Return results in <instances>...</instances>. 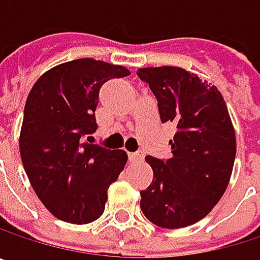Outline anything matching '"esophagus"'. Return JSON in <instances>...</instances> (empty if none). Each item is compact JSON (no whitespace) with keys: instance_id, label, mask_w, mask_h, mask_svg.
Wrapping results in <instances>:
<instances>
[{"instance_id":"esophagus-1","label":"esophagus","mask_w":260,"mask_h":260,"mask_svg":"<svg viewBox=\"0 0 260 260\" xmlns=\"http://www.w3.org/2000/svg\"><path fill=\"white\" fill-rule=\"evenodd\" d=\"M128 158H129V161H132V162L141 161V159H143V153H141V152H129V153H128Z\"/></svg>"}]
</instances>
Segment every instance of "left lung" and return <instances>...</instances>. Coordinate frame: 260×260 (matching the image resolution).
I'll list each match as a JSON object with an SVG mask.
<instances>
[{"instance_id":"1","label":"left lung","mask_w":260,"mask_h":260,"mask_svg":"<svg viewBox=\"0 0 260 260\" xmlns=\"http://www.w3.org/2000/svg\"><path fill=\"white\" fill-rule=\"evenodd\" d=\"M158 101L161 122H175L170 159L146 156L152 183L140 191L141 211L164 229H179L206 217L224 194L236 155L235 131L217 87L181 68L137 72Z\"/></svg>"}]
</instances>
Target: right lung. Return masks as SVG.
I'll return each mask as SVG.
<instances>
[{
	"label": "right lung",
	"mask_w": 260,
	"mask_h": 260,
	"mask_svg": "<svg viewBox=\"0 0 260 260\" xmlns=\"http://www.w3.org/2000/svg\"><path fill=\"white\" fill-rule=\"evenodd\" d=\"M128 75L122 66L79 58L43 74L26 98L22 164L40 202L63 221L98 220L110 185L128 161L123 150L87 143L98 128L94 111L102 84Z\"/></svg>",
	"instance_id": "right-lung-1"
}]
</instances>
